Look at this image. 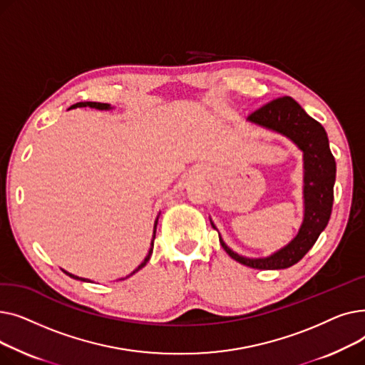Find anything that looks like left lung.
Instances as JSON below:
<instances>
[{"mask_svg":"<svg viewBox=\"0 0 365 365\" xmlns=\"http://www.w3.org/2000/svg\"><path fill=\"white\" fill-rule=\"evenodd\" d=\"M262 128L271 130L293 142L303 153V220L296 237L266 257H245L234 252L219 234L223 250L241 264L255 269H285L308 253L329 225L334 198L336 161L327 133L289 96L278 98L247 117ZM210 223L217 231L216 225ZM219 232V231H217Z\"/></svg>","mask_w":365,"mask_h":365,"instance_id":"1","label":"left lung"}]
</instances>
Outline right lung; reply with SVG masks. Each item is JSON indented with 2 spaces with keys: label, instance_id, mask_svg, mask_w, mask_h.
I'll list each match as a JSON object with an SVG mask.
<instances>
[{
  "label": "right lung",
  "instance_id": "obj_1",
  "mask_svg": "<svg viewBox=\"0 0 365 365\" xmlns=\"http://www.w3.org/2000/svg\"><path fill=\"white\" fill-rule=\"evenodd\" d=\"M86 106H88V108H94V109H99V110H110V109H113V106H110L109 103H99V102H80V103H75V105H72L69 109H75V108H86ZM160 215H161V212L158 213V216H157V219H155V223H153V234H152V241H150V247H149V252H148V255H146V257L143 259V262L136 267V269H134L130 275H133V274H136L138 271H140L142 267L149 262V259H150V255H152V250H153V240H155V234H157V225H158V217H160ZM66 275H69L71 278H73V279H80V281H90V279H87V278H81V277H76V275H73V274H71V272H66L65 269H62ZM128 275V277H130ZM128 277H125V278H128ZM121 279H124V278H121Z\"/></svg>",
  "mask_w": 365,
  "mask_h": 365
}]
</instances>
